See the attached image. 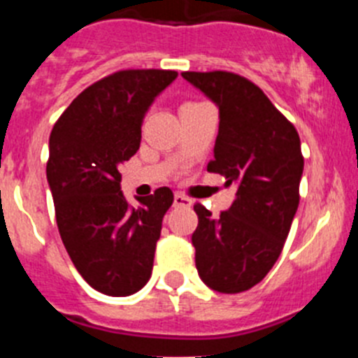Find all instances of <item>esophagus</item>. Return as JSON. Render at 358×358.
Wrapping results in <instances>:
<instances>
[{
	"mask_svg": "<svg viewBox=\"0 0 358 358\" xmlns=\"http://www.w3.org/2000/svg\"><path fill=\"white\" fill-rule=\"evenodd\" d=\"M192 204H194V202H192L188 197H185V195H181V194H177L176 197H173V206H176V208H189Z\"/></svg>",
	"mask_w": 358,
	"mask_h": 358,
	"instance_id": "esophagus-1",
	"label": "esophagus"
}]
</instances>
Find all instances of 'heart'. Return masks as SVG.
Listing matches in <instances>:
<instances>
[{"instance_id": "heart-1", "label": "heart", "mask_w": 358, "mask_h": 358, "mask_svg": "<svg viewBox=\"0 0 358 358\" xmlns=\"http://www.w3.org/2000/svg\"><path fill=\"white\" fill-rule=\"evenodd\" d=\"M185 106H188V103H185Z\"/></svg>"}]
</instances>
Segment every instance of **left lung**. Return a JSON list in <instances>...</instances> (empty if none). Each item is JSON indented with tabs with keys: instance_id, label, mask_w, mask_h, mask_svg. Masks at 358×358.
Returning a JSON list of instances; mask_svg holds the SVG:
<instances>
[{
	"instance_id": "8db88e82",
	"label": "left lung",
	"mask_w": 358,
	"mask_h": 358,
	"mask_svg": "<svg viewBox=\"0 0 358 358\" xmlns=\"http://www.w3.org/2000/svg\"><path fill=\"white\" fill-rule=\"evenodd\" d=\"M182 77L217 103L218 136L208 172L236 186L227 211L213 218L195 204L192 235L199 276L224 294L260 283L280 258L299 204L301 141L267 94L236 73L185 71Z\"/></svg>"
}]
</instances>
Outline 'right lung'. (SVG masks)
Segmentation results:
<instances>
[{
  "label": "right lung",
  "mask_w": 358,
  "mask_h": 358,
  "mask_svg": "<svg viewBox=\"0 0 358 358\" xmlns=\"http://www.w3.org/2000/svg\"><path fill=\"white\" fill-rule=\"evenodd\" d=\"M177 77L172 69H123L82 91L53 125L46 177L62 243L94 290L123 297L150 280L156 243L172 189L138 199L120 189V166L134 156L154 98Z\"/></svg>",
  "instance_id": "1"
}]
</instances>
